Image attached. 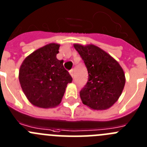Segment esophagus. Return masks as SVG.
<instances>
[{
  "mask_svg": "<svg viewBox=\"0 0 147 147\" xmlns=\"http://www.w3.org/2000/svg\"><path fill=\"white\" fill-rule=\"evenodd\" d=\"M70 74H71V76H72L73 78H74V70L71 69V71H70Z\"/></svg>",
  "mask_w": 147,
  "mask_h": 147,
  "instance_id": "34e87169",
  "label": "esophagus"
}]
</instances>
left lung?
<instances>
[{
	"label": "left lung",
	"instance_id": "8db88e82",
	"mask_svg": "<svg viewBox=\"0 0 147 147\" xmlns=\"http://www.w3.org/2000/svg\"><path fill=\"white\" fill-rule=\"evenodd\" d=\"M87 72L88 80L80 91L82 103L95 110L111 107L121 95L125 84L122 67L99 47L74 44Z\"/></svg>",
	"mask_w": 147,
	"mask_h": 147
}]
</instances>
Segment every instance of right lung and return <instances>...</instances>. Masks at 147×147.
<instances>
[{"mask_svg": "<svg viewBox=\"0 0 147 147\" xmlns=\"http://www.w3.org/2000/svg\"><path fill=\"white\" fill-rule=\"evenodd\" d=\"M60 45L49 44L27 57L19 72L20 85L29 101L41 108L60 104L72 77L57 60Z\"/></svg>", "mask_w": 147, "mask_h": 147, "instance_id": "right-lung-1", "label": "right lung"}]
</instances>
